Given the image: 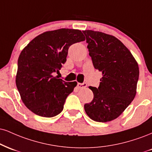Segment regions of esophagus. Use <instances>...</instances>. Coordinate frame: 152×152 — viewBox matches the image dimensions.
Segmentation results:
<instances>
[{"label": "esophagus", "instance_id": "34e87169", "mask_svg": "<svg viewBox=\"0 0 152 152\" xmlns=\"http://www.w3.org/2000/svg\"><path fill=\"white\" fill-rule=\"evenodd\" d=\"M86 86H87V83H78V84H77V87H78V89L85 88Z\"/></svg>", "mask_w": 152, "mask_h": 152}]
</instances>
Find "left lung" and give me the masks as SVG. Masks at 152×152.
Returning a JSON list of instances; mask_svg holds the SVG:
<instances>
[{"label":"left lung","instance_id":"obj_1","mask_svg":"<svg viewBox=\"0 0 152 152\" xmlns=\"http://www.w3.org/2000/svg\"><path fill=\"white\" fill-rule=\"evenodd\" d=\"M83 32L94 68L103 75L99 87L89 86L94 99L84 105V109L94 121H112L134 100L140 74L138 64L115 37L98 31Z\"/></svg>","mask_w":152,"mask_h":152}]
</instances>
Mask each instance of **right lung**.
Segmentation results:
<instances>
[{"label":"right lung","instance_id":"right-lung-1","mask_svg":"<svg viewBox=\"0 0 152 152\" xmlns=\"http://www.w3.org/2000/svg\"><path fill=\"white\" fill-rule=\"evenodd\" d=\"M86 39L81 30L58 29L37 36L20 54L16 86L23 103L34 114L52 118L63 110L67 96L77 83L66 82L59 72L71 45Z\"/></svg>","mask_w":152,"mask_h":152}]
</instances>
